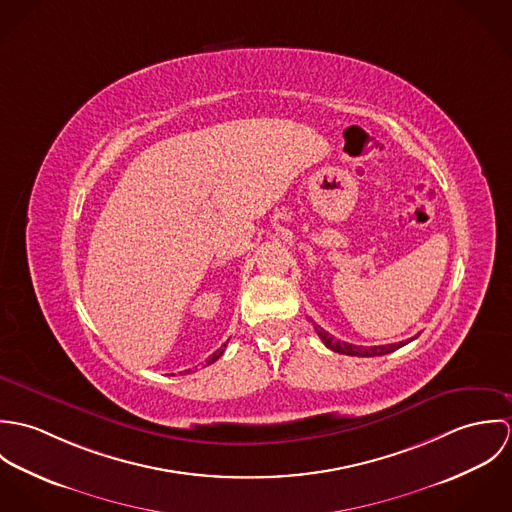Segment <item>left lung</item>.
I'll return each mask as SVG.
<instances>
[{"label":"left lung","mask_w":512,"mask_h":512,"mask_svg":"<svg viewBox=\"0 0 512 512\" xmlns=\"http://www.w3.org/2000/svg\"><path fill=\"white\" fill-rule=\"evenodd\" d=\"M319 339L325 343L327 349L339 353V355H349V357H380V355H388L400 347H404L406 343H410L412 339L408 341H400V343H392V345H380V347H359V345H353V343H345V341H339L335 339L331 333H327L323 327H319L317 323H313Z\"/></svg>","instance_id":"obj_1"}]
</instances>
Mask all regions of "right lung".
<instances>
[{
    "mask_svg": "<svg viewBox=\"0 0 512 512\" xmlns=\"http://www.w3.org/2000/svg\"><path fill=\"white\" fill-rule=\"evenodd\" d=\"M224 347H226V343L220 347L219 351H215V353H213V355H211V357L205 361V365H213L215 361H219L220 357H222V353H224ZM185 372H191V368H189V370H185Z\"/></svg>",
    "mask_w": 512,
    "mask_h": 512,
    "instance_id": "right-lung-1",
    "label": "right lung"
}]
</instances>
